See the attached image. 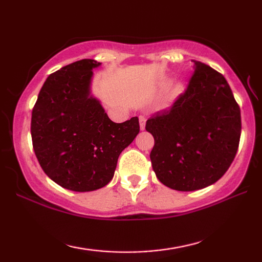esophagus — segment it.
Segmentation results:
<instances>
[{"label": "esophagus", "mask_w": 262, "mask_h": 262, "mask_svg": "<svg viewBox=\"0 0 262 262\" xmlns=\"http://www.w3.org/2000/svg\"><path fill=\"white\" fill-rule=\"evenodd\" d=\"M139 121H140V129L143 130L145 128V121H147V119H145L144 117H140Z\"/></svg>", "instance_id": "esophagus-1"}]
</instances>
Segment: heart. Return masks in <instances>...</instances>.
I'll return each instance as SVG.
<instances>
[{"mask_svg":"<svg viewBox=\"0 0 262 262\" xmlns=\"http://www.w3.org/2000/svg\"><path fill=\"white\" fill-rule=\"evenodd\" d=\"M183 90H184L183 83H177L176 86H174V94L179 95V94H181V92H183Z\"/></svg>","mask_w":262,"mask_h":262,"instance_id":"b5f03b06","label":"heart"}]
</instances>
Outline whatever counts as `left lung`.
<instances>
[{"label": "left lung", "mask_w": 262, "mask_h": 262, "mask_svg": "<svg viewBox=\"0 0 262 262\" xmlns=\"http://www.w3.org/2000/svg\"><path fill=\"white\" fill-rule=\"evenodd\" d=\"M193 70L187 90L145 125L155 139L150 159L156 177L181 192L221 179L242 133L241 108L223 75L200 61H193Z\"/></svg>", "instance_id": "1"}]
</instances>
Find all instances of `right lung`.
I'll return each instance as SVG.
<instances>
[{"instance_id": "right-lung-1", "label": "right lung", "mask_w": 262, "mask_h": 262, "mask_svg": "<svg viewBox=\"0 0 262 262\" xmlns=\"http://www.w3.org/2000/svg\"><path fill=\"white\" fill-rule=\"evenodd\" d=\"M101 63L84 59L51 74L38 95L31 136L39 164L66 189L91 192L107 185L118 158L140 132L139 118L115 123L92 95Z\"/></svg>"}]
</instances>
